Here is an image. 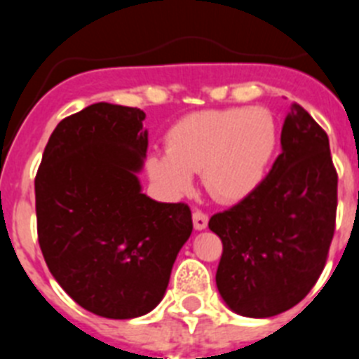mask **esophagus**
Returning a JSON list of instances; mask_svg holds the SVG:
<instances>
[{
  "instance_id": "1",
  "label": "esophagus",
  "mask_w": 359,
  "mask_h": 359,
  "mask_svg": "<svg viewBox=\"0 0 359 359\" xmlns=\"http://www.w3.org/2000/svg\"><path fill=\"white\" fill-rule=\"evenodd\" d=\"M192 221H194L196 230H205L208 224V215L203 210H194V214H192Z\"/></svg>"
}]
</instances>
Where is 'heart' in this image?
Instances as JSON below:
<instances>
[{
	"label": "heart",
	"instance_id": "1",
	"mask_svg": "<svg viewBox=\"0 0 359 359\" xmlns=\"http://www.w3.org/2000/svg\"><path fill=\"white\" fill-rule=\"evenodd\" d=\"M277 142V122L266 107L196 111L169 129L167 151L149 156L147 172L170 196L190 192L192 174L201 172L212 198L236 203L264 182Z\"/></svg>",
	"mask_w": 359,
	"mask_h": 359
}]
</instances>
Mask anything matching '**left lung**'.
<instances>
[{
    "label": "left lung",
    "mask_w": 359,
    "mask_h": 359,
    "mask_svg": "<svg viewBox=\"0 0 359 359\" xmlns=\"http://www.w3.org/2000/svg\"><path fill=\"white\" fill-rule=\"evenodd\" d=\"M280 144L261 187L208 221L223 241L219 293L231 311L250 318L297 306L322 275L334 236L338 174L327 133L294 102Z\"/></svg>",
    "instance_id": "left-lung-1"
}]
</instances>
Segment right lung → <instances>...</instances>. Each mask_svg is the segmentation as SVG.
Instances as JSON below:
<instances>
[{
    "instance_id": "obj_1",
    "label": "right lung",
    "mask_w": 359,
    "mask_h": 359,
    "mask_svg": "<svg viewBox=\"0 0 359 359\" xmlns=\"http://www.w3.org/2000/svg\"><path fill=\"white\" fill-rule=\"evenodd\" d=\"M145 113L91 104L57 123L36 176L37 239L62 290L104 318L160 304L177 252L192 233L185 203L142 194Z\"/></svg>"
}]
</instances>
